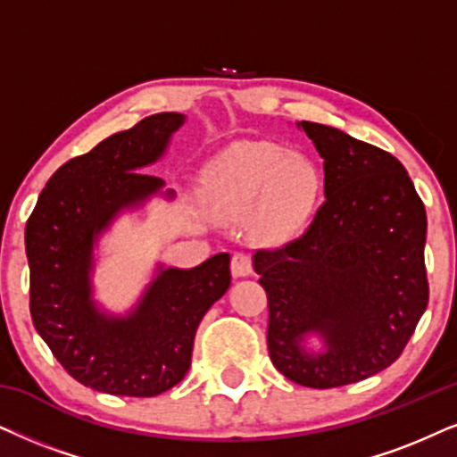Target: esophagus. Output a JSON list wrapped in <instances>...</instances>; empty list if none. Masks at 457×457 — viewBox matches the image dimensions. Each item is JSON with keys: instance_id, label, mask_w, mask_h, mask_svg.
<instances>
[{"instance_id": "esophagus-1", "label": "esophagus", "mask_w": 457, "mask_h": 457, "mask_svg": "<svg viewBox=\"0 0 457 457\" xmlns=\"http://www.w3.org/2000/svg\"><path fill=\"white\" fill-rule=\"evenodd\" d=\"M253 271V259L248 253H236L232 257V274L234 278H242V276H248Z\"/></svg>"}]
</instances>
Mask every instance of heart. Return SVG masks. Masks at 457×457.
I'll use <instances>...</instances> for the list:
<instances>
[{
    "mask_svg": "<svg viewBox=\"0 0 457 457\" xmlns=\"http://www.w3.org/2000/svg\"><path fill=\"white\" fill-rule=\"evenodd\" d=\"M322 192L310 158L268 141H242L206 169L204 195L217 215H246L259 206V228L270 240L297 236Z\"/></svg>",
    "mask_w": 457,
    "mask_h": 457,
    "instance_id": "heart-1",
    "label": "heart"
}]
</instances>
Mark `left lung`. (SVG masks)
Instances as JSON below:
<instances>
[{
    "label": "left lung",
    "mask_w": 457,
    "mask_h": 457,
    "mask_svg": "<svg viewBox=\"0 0 457 457\" xmlns=\"http://www.w3.org/2000/svg\"><path fill=\"white\" fill-rule=\"evenodd\" d=\"M325 160V202L303 236L262 248L253 268L268 293V350L299 386L337 388L401 356L428 305L426 209L405 166L331 129L297 124ZM319 334L323 350L304 348Z\"/></svg>",
    "instance_id": "1"
}]
</instances>
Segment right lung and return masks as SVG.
<instances>
[{"label":"right lung","instance_id":"right-lung-1","mask_svg":"<svg viewBox=\"0 0 457 457\" xmlns=\"http://www.w3.org/2000/svg\"><path fill=\"white\" fill-rule=\"evenodd\" d=\"M183 122L175 112L149 115L65 162L27 221L33 325L73 379L107 395L155 396L181 382L195 328L232 280L229 255L219 253L192 270L158 265L126 316L107 314L92 299L96 240L124 209L160 194L164 181L141 170L164 155Z\"/></svg>","mask_w":457,"mask_h":457}]
</instances>
